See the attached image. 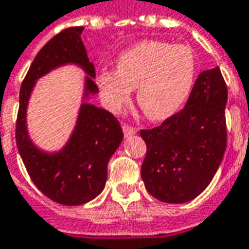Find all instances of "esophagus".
<instances>
[{
    "instance_id": "obj_1",
    "label": "esophagus",
    "mask_w": 249,
    "mask_h": 249,
    "mask_svg": "<svg viewBox=\"0 0 249 249\" xmlns=\"http://www.w3.org/2000/svg\"><path fill=\"white\" fill-rule=\"evenodd\" d=\"M122 129H123V133L126 137H129V136H133L136 132H137V129L133 127V126H129V124H123L122 126Z\"/></svg>"
}]
</instances>
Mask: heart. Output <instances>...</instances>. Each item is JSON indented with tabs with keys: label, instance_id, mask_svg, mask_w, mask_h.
<instances>
[{
	"label": "heart",
	"instance_id": "heart-1",
	"mask_svg": "<svg viewBox=\"0 0 249 249\" xmlns=\"http://www.w3.org/2000/svg\"><path fill=\"white\" fill-rule=\"evenodd\" d=\"M194 75L196 58L190 46L142 41L119 55L116 72L100 71L96 85L112 112H119L136 89L143 113L151 120H164L186 103Z\"/></svg>",
	"mask_w": 249,
	"mask_h": 249
}]
</instances>
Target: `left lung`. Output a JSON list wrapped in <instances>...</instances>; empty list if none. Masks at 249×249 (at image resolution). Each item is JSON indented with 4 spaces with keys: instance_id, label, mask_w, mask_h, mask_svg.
I'll list each match as a JSON object with an SVG mask.
<instances>
[{
    "instance_id": "left-lung-1",
    "label": "left lung",
    "mask_w": 249,
    "mask_h": 249,
    "mask_svg": "<svg viewBox=\"0 0 249 249\" xmlns=\"http://www.w3.org/2000/svg\"><path fill=\"white\" fill-rule=\"evenodd\" d=\"M227 98L220 68L204 71L178 113L140 132L147 146L142 178L154 198L187 203L211 183L227 147Z\"/></svg>"
}]
</instances>
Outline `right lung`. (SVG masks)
Here are the masks:
<instances>
[{
    "label": "right lung",
    "mask_w": 249,
    "mask_h": 249,
    "mask_svg": "<svg viewBox=\"0 0 249 249\" xmlns=\"http://www.w3.org/2000/svg\"><path fill=\"white\" fill-rule=\"evenodd\" d=\"M82 32V27L63 29L38 52L19 90L15 129L18 151L31 180L48 198L63 205L85 204L98 197L107 180V163L123 140L115 116L88 102L99 89L93 80L95 66L80 39ZM69 63L78 64L88 75L84 103L67 144L59 152L48 153L35 146L27 134V103L36 80Z\"/></svg>",
    "instance_id": "add662e5"
}]
</instances>
